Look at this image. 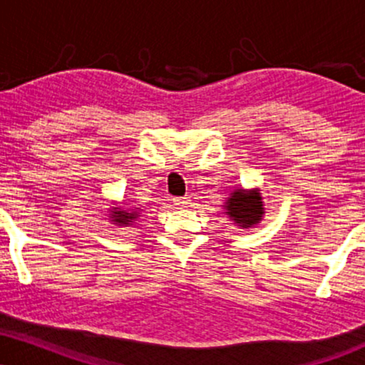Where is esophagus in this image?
I'll use <instances>...</instances> for the list:
<instances>
[{
    "label": "esophagus",
    "mask_w": 365,
    "mask_h": 365,
    "mask_svg": "<svg viewBox=\"0 0 365 365\" xmlns=\"http://www.w3.org/2000/svg\"><path fill=\"white\" fill-rule=\"evenodd\" d=\"M190 197H174L173 200V203L175 205V206H187L190 205Z\"/></svg>",
    "instance_id": "34e87169"
}]
</instances>
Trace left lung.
Here are the masks:
<instances>
[{"mask_svg":"<svg viewBox=\"0 0 365 365\" xmlns=\"http://www.w3.org/2000/svg\"><path fill=\"white\" fill-rule=\"evenodd\" d=\"M262 197L257 191H244L237 190L232 192V197L227 201V213L233 218V222L240 227H250L260 222V217L264 215Z\"/></svg>","mask_w":365,"mask_h":365,"instance_id":"8db88e82","label":"left lung"}]
</instances>
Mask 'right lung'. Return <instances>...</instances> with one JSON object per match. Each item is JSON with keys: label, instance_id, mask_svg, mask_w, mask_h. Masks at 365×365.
Instances as JSON below:
<instances>
[{"label": "right lung", "instance_id": "obj_1", "mask_svg": "<svg viewBox=\"0 0 365 365\" xmlns=\"http://www.w3.org/2000/svg\"><path fill=\"white\" fill-rule=\"evenodd\" d=\"M135 217H137V213H127V211H121L120 208H113V211H111V218H113V222L121 223V225H128Z\"/></svg>", "mask_w": 365, "mask_h": 365}]
</instances>
